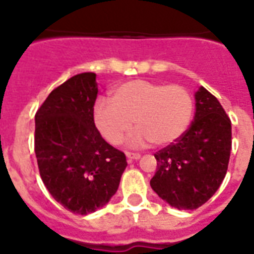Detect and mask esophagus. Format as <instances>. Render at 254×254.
<instances>
[{
  "instance_id": "34e87169",
  "label": "esophagus",
  "mask_w": 254,
  "mask_h": 254,
  "mask_svg": "<svg viewBox=\"0 0 254 254\" xmlns=\"http://www.w3.org/2000/svg\"><path fill=\"white\" fill-rule=\"evenodd\" d=\"M125 154H127V158L129 162L134 161V159H139V157H141V155H139V153H131V151H127Z\"/></svg>"
}]
</instances>
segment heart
Listing matches in <instances>:
<instances>
[{
  "instance_id": "1",
  "label": "heart",
  "mask_w": 254,
  "mask_h": 254,
  "mask_svg": "<svg viewBox=\"0 0 254 254\" xmlns=\"http://www.w3.org/2000/svg\"><path fill=\"white\" fill-rule=\"evenodd\" d=\"M93 121L100 134L112 145H120L133 127L130 145L153 142L167 146L183 135L193 113V100L185 87L149 80H131L112 92L111 100L93 104Z\"/></svg>"
}]
</instances>
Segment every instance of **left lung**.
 <instances>
[{
	"label": "left lung",
	"mask_w": 254,
	"mask_h": 254,
	"mask_svg": "<svg viewBox=\"0 0 254 254\" xmlns=\"http://www.w3.org/2000/svg\"><path fill=\"white\" fill-rule=\"evenodd\" d=\"M195 107L191 127L154 154L151 189L178 209H196L212 197L227 174L232 149L231 120L219 100L200 87Z\"/></svg>",
	"instance_id": "1"
}]
</instances>
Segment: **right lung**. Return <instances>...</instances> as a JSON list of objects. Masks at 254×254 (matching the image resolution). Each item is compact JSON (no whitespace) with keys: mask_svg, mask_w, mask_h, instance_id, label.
<instances>
[{"mask_svg":"<svg viewBox=\"0 0 254 254\" xmlns=\"http://www.w3.org/2000/svg\"><path fill=\"white\" fill-rule=\"evenodd\" d=\"M97 92L96 73H79L55 88L35 115L34 150L42 181L59 204L77 215L107 204L127 165L123 151L96 127Z\"/></svg>","mask_w":254,"mask_h":254,"instance_id":"right-lung-1","label":"right lung"}]
</instances>
